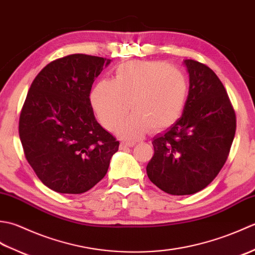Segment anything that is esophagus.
Instances as JSON below:
<instances>
[{"label": "esophagus", "instance_id": "1", "mask_svg": "<svg viewBox=\"0 0 255 255\" xmlns=\"http://www.w3.org/2000/svg\"><path fill=\"white\" fill-rule=\"evenodd\" d=\"M136 144V142H132V141H123L121 143V147L122 148H128V147H133V145Z\"/></svg>", "mask_w": 255, "mask_h": 255}]
</instances>
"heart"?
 <instances>
[{"label": "heart", "mask_w": 255, "mask_h": 255, "mask_svg": "<svg viewBox=\"0 0 255 255\" xmlns=\"http://www.w3.org/2000/svg\"><path fill=\"white\" fill-rule=\"evenodd\" d=\"M189 84L180 69L161 61L132 60L118 66L113 81H101L91 102L101 124L107 129L133 112L115 127L125 139H138L151 127L159 131L175 125L185 111Z\"/></svg>", "instance_id": "heart-1"}]
</instances>
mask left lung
Masks as SVG:
<instances>
[{"label":"left lung","mask_w":255,"mask_h":255,"mask_svg":"<svg viewBox=\"0 0 255 255\" xmlns=\"http://www.w3.org/2000/svg\"><path fill=\"white\" fill-rule=\"evenodd\" d=\"M189 78L185 111L175 125L153 138L149 180L171 195L202 191L228 158L236 133V114L225 86L205 64L184 60Z\"/></svg>","instance_id":"obj_1"}]
</instances>
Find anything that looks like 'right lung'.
<instances>
[{"mask_svg": "<svg viewBox=\"0 0 255 255\" xmlns=\"http://www.w3.org/2000/svg\"><path fill=\"white\" fill-rule=\"evenodd\" d=\"M112 60L70 55L38 73L19 117L25 156L52 191L82 194L107 173L119 141L97 123L90 93Z\"/></svg>", "mask_w": 255, "mask_h": 255, "instance_id": "obj_1", "label": "right lung"}]
</instances>
